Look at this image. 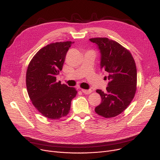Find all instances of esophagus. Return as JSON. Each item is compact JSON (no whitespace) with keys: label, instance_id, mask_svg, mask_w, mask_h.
I'll return each instance as SVG.
<instances>
[{"label":"esophagus","instance_id":"34e87169","mask_svg":"<svg viewBox=\"0 0 160 160\" xmlns=\"http://www.w3.org/2000/svg\"><path fill=\"white\" fill-rule=\"evenodd\" d=\"M83 93L84 94H89V93H91V89H88V90H87V89H82V90H81Z\"/></svg>","mask_w":160,"mask_h":160}]
</instances>
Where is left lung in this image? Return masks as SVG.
I'll use <instances>...</instances> for the list:
<instances>
[{"label": "left lung", "mask_w": 160, "mask_h": 160, "mask_svg": "<svg viewBox=\"0 0 160 160\" xmlns=\"http://www.w3.org/2000/svg\"><path fill=\"white\" fill-rule=\"evenodd\" d=\"M100 50V68L110 80L106 92L96 91L102 102L95 109V112L105 118L121 114L130 105L137 89V69L134 59L128 49L107 38H91Z\"/></svg>", "instance_id": "8db88e82"}]
</instances>
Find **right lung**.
Here are the masks:
<instances>
[{"mask_svg": "<svg viewBox=\"0 0 160 160\" xmlns=\"http://www.w3.org/2000/svg\"><path fill=\"white\" fill-rule=\"evenodd\" d=\"M74 42L50 43L41 48L31 60L26 75L28 96L38 112L51 120L69 113L71 100L77 95L74 88L56 81L62 70L66 54Z\"/></svg>", "mask_w": 160, "mask_h": 160, "instance_id": "1", "label": "right lung"}]
</instances>
